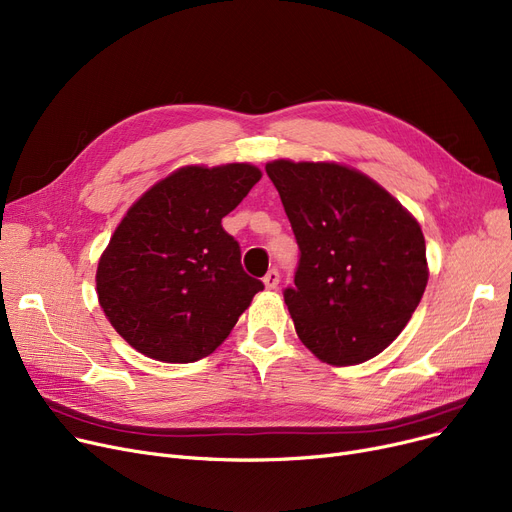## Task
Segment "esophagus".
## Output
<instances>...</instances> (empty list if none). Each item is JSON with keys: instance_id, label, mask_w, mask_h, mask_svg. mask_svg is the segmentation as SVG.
Instances as JSON below:
<instances>
[{"instance_id": "obj_1", "label": "esophagus", "mask_w": 512, "mask_h": 512, "mask_svg": "<svg viewBox=\"0 0 512 512\" xmlns=\"http://www.w3.org/2000/svg\"><path fill=\"white\" fill-rule=\"evenodd\" d=\"M263 284H265L267 290L278 288V284H280V274H278V270H270V272H267L265 278H263Z\"/></svg>"}]
</instances>
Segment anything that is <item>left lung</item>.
Returning <instances> with one entry per match:
<instances>
[{
	"instance_id": "8db88e82",
	"label": "left lung",
	"mask_w": 512,
	"mask_h": 512,
	"mask_svg": "<svg viewBox=\"0 0 512 512\" xmlns=\"http://www.w3.org/2000/svg\"><path fill=\"white\" fill-rule=\"evenodd\" d=\"M301 251L284 290L301 342L336 367L357 365L409 324L427 286L413 215L369 176L330 161L265 166Z\"/></svg>"
}]
</instances>
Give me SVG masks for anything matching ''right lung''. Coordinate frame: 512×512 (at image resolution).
Instances as JSON below:
<instances>
[{"instance_id":"right-lung-1","label":"right lung","mask_w":512,"mask_h":512,"mask_svg":"<svg viewBox=\"0 0 512 512\" xmlns=\"http://www.w3.org/2000/svg\"><path fill=\"white\" fill-rule=\"evenodd\" d=\"M259 178L251 164L186 166L153 184L118 224L97 265V297L145 357L193 363L211 355L263 290L222 228Z\"/></svg>"}]
</instances>
